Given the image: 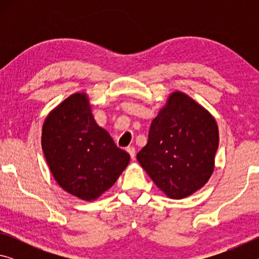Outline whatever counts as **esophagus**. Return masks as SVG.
Wrapping results in <instances>:
<instances>
[{"label":"esophagus","instance_id":"34e87169","mask_svg":"<svg viewBox=\"0 0 259 259\" xmlns=\"http://www.w3.org/2000/svg\"><path fill=\"white\" fill-rule=\"evenodd\" d=\"M126 152H128L130 154L131 159L135 160V157H136V150H135V148L134 147H128V148H126Z\"/></svg>","mask_w":259,"mask_h":259}]
</instances>
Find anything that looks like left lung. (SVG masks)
<instances>
[{"label":"left lung","mask_w":259,"mask_h":259,"mask_svg":"<svg viewBox=\"0 0 259 259\" xmlns=\"http://www.w3.org/2000/svg\"><path fill=\"white\" fill-rule=\"evenodd\" d=\"M219 135L207 109L176 91L152 121L140 165L169 198L184 199L209 181Z\"/></svg>","instance_id":"left-lung-1"}]
</instances>
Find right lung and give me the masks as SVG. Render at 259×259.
I'll list each match as a JSON object with an SVG mask.
<instances>
[{
	"mask_svg": "<svg viewBox=\"0 0 259 259\" xmlns=\"http://www.w3.org/2000/svg\"><path fill=\"white\" fill-rule=\"evenodd\" d=\"M41 143L56 182L85 201L113 186L130 161L96 123L84 94L72 95L48 115Z\"/></svg>",
	"mask_w": 259,
	"mask_h": 259,
	"instance_id": "right-lung-1",
	"label": "right lung"
}]
</instances>
